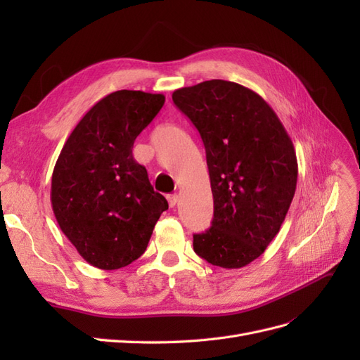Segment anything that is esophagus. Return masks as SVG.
I'll return each instance as SVG.
<instances>
[{
    "label": "esophagus",
    "instance_id": "obj_1",
    "mask_svg": "<svg viewBox=\"0 0 360 360\" xmlns=\"http://www.w3.org/2000/svg\"><path fill=\"white\" fill-rule=\"evenodd\" d=\"M168 202H169V207H176L179 204V195H169L168 197Z\"/></svg>",
    "mask_w": 360,
    "mask_h": 360
}]
</instances>
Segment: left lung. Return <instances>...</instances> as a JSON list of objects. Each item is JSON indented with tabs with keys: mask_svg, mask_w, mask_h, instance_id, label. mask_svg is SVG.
Wrapping results in <instances>:
<instances>
[{
	"mask_svg": "<svg viewBox=\"0 0 360 360\" xmlns=\"http://www.w3.org/2000/svg\"><path fill=\"white\" fill-rule=\"evenodd\" d=\"M205 148L213 221L193 234L207 263L240 269L279 233L297 184L291 138L269 103L246 86L212 79L172 93Z\"/></svg>",
	"mask_w": 360,
	"mask_h": 360,
	"instance_id": "8db88e82",
	"label": "left lung"
}]
</instances>
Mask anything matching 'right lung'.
<instances>
[{
    "label": "right lung",
    "instance_id": "1",
    "mask_svg": "<svg viewBox=\"0 0 360 360\" xmlns=\"http://www.w3.org/2000/svg\"><path fill=\"white\" fill-rule=\"evenodd\" d=\"M163 103V94H108L81 118L57 159L53 214L79 255L97 269H122L138 259L168 209L132 155L136 136Z\"/></svg>",
    "mask_w": 360,
    "mask_h": 360
}]
</instances>
